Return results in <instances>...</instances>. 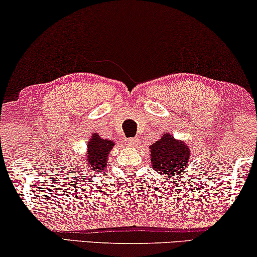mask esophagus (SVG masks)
I'll return each instance as SVG.
<instances>
[{"label":"esophagus","instance_id":"1","mask_svg":"<svg viewBox=\"0 0 257 257\" xmlns=\"http://www.w3.org/2000/svg\"><path fill=\"white\" fill-rule=\"evenodd\" d=\"M126 145L136 147L137 145H138V138H128L127 140H126Z\"/></svg>","mask_w":257,"mask_h":257}]
</instances>
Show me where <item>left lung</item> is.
I'll list each match as a JSON object with an SVG mask.
<instances>
[{
    "label": "left lung",
    "instance_id": "1",
    "mask_svg": "<svg viewBox=\"0 0 257 257\" xmlns=\"http://www.w3.org/2000/svg\"><path fill=\"white\" fill-rule=\"evenodd\" d=\"M151 164L154 171L161 174V177H177L185 171L188 164L191 150L182 142H178L170 133L161 137L150 147Z\"/></svg>",
    "mask_w": 257,
    "mask_h": 257
}]
</instances>
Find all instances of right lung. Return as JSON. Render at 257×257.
I'll return each mask as SVG.
<instances>
[{
    "label": "right lung",
    "instance_id": "obj_1",
    "mask_svg": "<svg viewBox=\"0 0 257 257\" xmlns=\"http://www.w3.org/2000/svg\"><path fill=\"white\" fill-rule=\"evenodd\" d=\"M114 143L110 140L101 139L98 135H92L90 142L87 143V156L86 167L91 170L99 172L106 168L107 154L110 152Z\"/></svg>",
    "mask_w": 257,
    "mask_h": 257
}]
</instances>
